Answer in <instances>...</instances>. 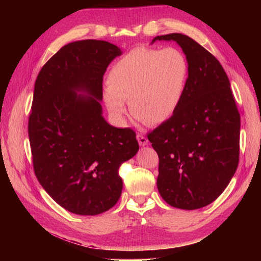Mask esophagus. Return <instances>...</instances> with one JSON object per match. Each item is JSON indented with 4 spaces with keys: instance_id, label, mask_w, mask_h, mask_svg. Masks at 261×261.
Returning a JSON list of instances; mask_svg holds the SVG:
<instances>
[{
    "instance_id": "esophagus-1",
    "label": "esophagus",
    "mask_w": 261,
    "mask_h": 261,
    "mask_svg": "<svg viewBox=\"0 0 261 261\" xmlns=\"http://www.w3.org/2000/svg\"><path fill=\"white\" fill-rule=\"evenodd\" d=\"M137 139H138V143L140 146H146V145L148 144V139L146 138V137L143 136V135H137Z\"/></svg>"
}]
</instances>
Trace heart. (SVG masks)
Here are the masks:
<instances>
[{
  "instance_id": "1",
  "label": "heart",
  "mask_w": 261,
  "mask_h": 261,
  "mask_svg": "<svg viewBox=\"0 0 261 261\" xmlns=\"http://www.w3.org/2000/svg\"><path fill=\"white\" fill-rule=\"evenodd\" d=\"M188 78L189 62L180 50L135 48L109 70L105 105L118 124L125 122V101L138 120L160 124L178 109Z\"/></svg>"
}]
</instances>
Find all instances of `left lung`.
Instances as JSON below:
<instances>
[{
  "label": "left lung",
  "instance_id": "obj_1",
  "mask_svg": "<svg viewBox=\"0 0 261 261\" xmlns=\"http://www.w3.org/2000/svg\"><path fill=\"white\" fill-rule=\"evenodd\" d=\"M175 41L189 62V78L178 109L149 134L159 155L158 190L167 204L198 210L213 202L230 182L240 160L241 117L230 82L215 57L188 35Z\"/></svg>",
  "mask_w": 261,
  "mask_h": 261
}]
</instances>
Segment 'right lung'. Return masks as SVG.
Wrapping results in <instances>:
<instances>
[{
  "label": "right lung",
  "instance_id": "right-lung-1",
  "mask_svg": "<svg viewBox=\"0 0 261 261\" xmlns=\"http://www.w3.org/2000/svg\"><path fill=\"white\" fill-rule=\"evenodd\" d=\"M117 46L103 40L68 43L43 65L34 85L29 138L34 173L57 204L96 215L120 199L118 168L139 149L129 127L102 116V78Z\"/></svg>",
  "mask_w": 261,
  "mask_h": 261
}]
</instances>
